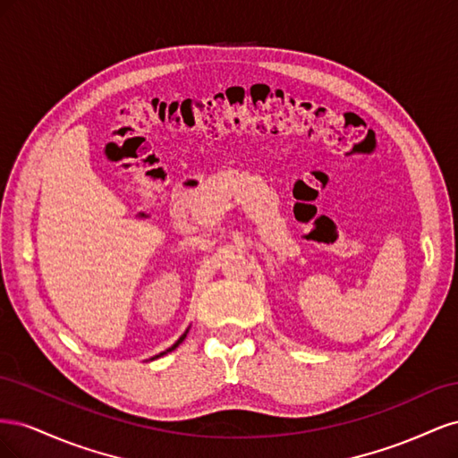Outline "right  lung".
I'll list each match as a JSON object with an SVG mask.
<instances>
[{"instance_id": "1", "label": "right lung", "mask_w": 458, "mask_h": 458, "mask_svg": "<svg viewBox=\"0 0 458 458\" xmlns=\"http://www.w3.org/2000/svg\"><path fill=\"white\" fill-rule=\"evenodd\" d=\"M187 332H189V328H187V330H185V332H183V335H182V338H179V340H177V342H175V344H174V345H172V348H168V350H165V352H162V353H160V355H165V353H168V352H172V350H175V348H177V345H179V344H182V342H183V340H185V336H187ZM160 355H155V357H152V359H157V357H160Z\"/></svg>"}]
</instances>
